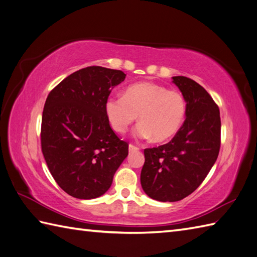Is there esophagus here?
<instances>
[{
    "instance_id": "esophagus-1",
    "label": "esophagus",
    "mask_w": 257,
    "mask_h": 257,
    "mask_svg": "<svg viewBox=\"0 0 257 257\" xmlns=\"http://www.w3.org/2000/svg\"><path fill=\"white\" fill-rule=\"evenodd\" d=\"M129 151L130 152H137V151H139V148H138V147L134 146V145H129Z\"/></svg>"
}]
</instances>
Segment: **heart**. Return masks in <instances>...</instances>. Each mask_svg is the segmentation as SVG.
I'll return each instance as SVG.
<instances>
[{"label":"heart","mask_w":257,"mask_h":257,"mask_svg":"<svg viewBox=\"0 0 257 257\" xmlns=\"http://www.w3.org/2000/svg\"><path fill=\"white\" fill-rule=\"evenodd\" d=\"M185 109L182 94L152 83L129 86L123 96H110L105 102L106 118L117 134L127 132L138 116L140 123L135 128V137L154 138L156 143L170 139L178 133Z\"/></svg>","instance_id":"1"}]
</instances>
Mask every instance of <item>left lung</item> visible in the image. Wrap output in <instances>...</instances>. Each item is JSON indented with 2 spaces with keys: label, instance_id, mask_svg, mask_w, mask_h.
Wrapping results in <instances>:
<instances>
[{
  "label": "left lung",
  "instance_id": "obj_1",
  "mask_svg": "<svg viewBox=\"0 0 257 257\" xmlns=\"http://www.w3.org/2000/svg\"><path fill=\"white\" fill-rule=\"evenodd\" d=\"M172 83L187 102L185 120L170 143L145 149L140 174L146 194L161 202L180 201L198 189L221 145L220 110L209 92L184 76H174Z\"/></svg>",
  "mask_w": 257,
  "mask_h": 257
}]
</instances>
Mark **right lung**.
<instances>
[{
    "mask_svg": "<svg viewBox=\"0 0 257 257\" xmlns=\"http://www.w3.org/2000/svg\"><path fill=\"white\" fill-rule=\"evenodd\" d=\"M124 78L121 70L86 67L62 80L45 101L43 156L57 184L74 198L105 194L128 156V144L112 132L105 114L109 94Z\"/></svg>",
    "mask_w": 257,
    "mask_h": 257,
    "instance_id": "1",
    "label": "right lung"
}]
</instances>
